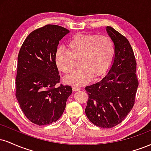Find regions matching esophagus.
Listing matches in <instances>:
<instances>
[{
    "label": "esophagus",
    "instance_id": "obj_1",
    "mask_svg": "<svg viewBox=\"0 0 151 151\" xmlns=\"http://www.w3.org/2000/svg\"><path fill=\"white\" fill-rule=\"evenodd\" d=\"M72 89H73L74 91H79L81 89L79 87H77V86H73V87H72Z\"/></svg>",
    "mask_w": 151,
    "mask_h": 151
}]
</instances>
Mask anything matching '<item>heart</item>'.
<instances>
[{
    "mask_svg": "<svg viewBox=\"0 0 151 151\" xmlns=\"http://www.w3.org/2000/svg\"><path fill=\"white\" fill-rule=\"evenodd\" d=\"M67 50H57L55 63L60 72L68 74L74 70L73 60L79 59L80 69L64 78V81L81 86L88 84L93 77H101L107 72L114 59L115 46L109 36L79 33L67 43Z\"/></svg>",
    "mask_w": 151,
    "mask_h": 151,
    "instance_id": "heart-1",
    "label": "heart"
}]
</instances>
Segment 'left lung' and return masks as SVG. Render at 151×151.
<instances>
[{"label": "left lung", "mask_w": 151, "mask_h": 151, "mask_svg": "<svg viewBox=\"0 0 151 151\" xmlns=\"http://www.w3.org/2000/svg\"><path fill=\"white\" fill-rule=\"evenodd\" d=\"M106 30L114 42L115 54L106 75L85 87L89 96L85 113L94 125L109 129L120 124L133 109L138 81L129 40L112 27Z\"/></svg>", "instance_id": "obj_1"}]
</instances>
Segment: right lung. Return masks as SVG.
<instances>
[{"label": "right lung", "instance_id": "add662e5", "mask_svg": "<svg viewBox=\"0 0 151 151\" xmlns=\"http://www.w3.org/2000/svg\"><path fill=\"white\" fill-rule=\"evenodd\" d=\"M68 33L61 26L45 25L30 33L19 52L15 96L25 116L37 125L58 121L72 93L70 86L55 87L60 81L55 55Z\"/></svg>", "mask_w": 151, "mask_h": 151}]
</instances>
